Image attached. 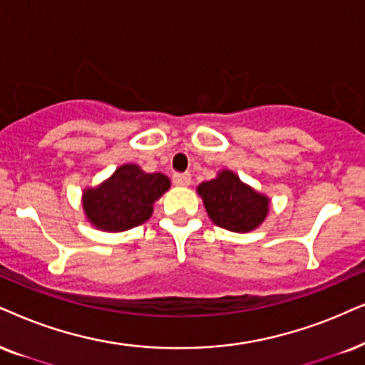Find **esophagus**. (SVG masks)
Returning a JSON list of instances; mask_svg holds the SVG:
<instances>
[{
  "label": "esophagus",
  "mask_w": 365,
  "mask_h": 365,
  "mask_svg": "<svg viewBox=\"0 0 365 365\" xmlns=\"http://www.w3.org/2000/svg\"><path fill=\"white\" fill-rule=\"evenodd\" d=\"M172 182L178 187H187V185H190L192 177H190V173H173Z\"/></svg>",
  "instance_id": "esophagus-1"
}]
</instances>
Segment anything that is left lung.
<instances>
[{"instance_id":"obj_1","label":"left lung","mask_w":365,"mask_h":365,"mask_svg":"<svg viewBox=\"0 0 365 365\" xmlns=\"http://www.w3.org/2000/svg\"><path fill=\"white\" fill-rule=\"evenodd\" d=\"M198 193L212 222L232 232L256 229L269 210V200L242 183L229 170H224L210 182L198 185Z\"/></svg>"}]
</instances>
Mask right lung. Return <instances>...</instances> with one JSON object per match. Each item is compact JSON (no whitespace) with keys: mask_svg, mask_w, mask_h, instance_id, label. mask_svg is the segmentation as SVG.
<instances>
[{"mask_svg":"<svg viewBox=\"0 0 365 365\" xmlns=\"http://www.w3.org/2000/svg\"><path fill=\"white\" fill-rule=\"evenodd\" d=\"M168 188L170 180L163 173L123 165L103 185L84 192V210L96 227L119 232L148 220L155 200Z\"/></svg>","mask_w":365,"mask_h":365,"instance_id":"add662e5","label":"right lung"}]
</instances>
